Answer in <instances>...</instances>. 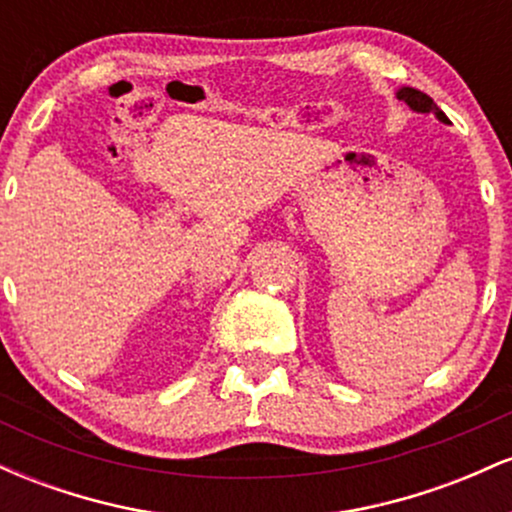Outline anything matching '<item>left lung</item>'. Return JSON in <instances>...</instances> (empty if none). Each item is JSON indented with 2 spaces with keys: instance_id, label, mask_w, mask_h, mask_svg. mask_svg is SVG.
Returning a JSON list of instances; mask_svg holds the SVG:
<instances>
[{
  "instance_id": "obj_1",
  "label": "left lung",
  "mask_w": 512,
  "mask_h": 512,
  "mask_svg": "<svg viewBox=\"0 0 512 512\" xmlns=\"http://www.w3.org/2000/svg\"><path fill=\"white\" fill-rule=\"evenodd\" d=\"M397 98H399V101L407 103L411 110H416V113H433L438 117V120L448 122V117H445L443 110H440L438 105L433 103V98L426 96L424 91H416V88L404 86V88H399V91H397Z\"/></svg>"
}]
</instances>
